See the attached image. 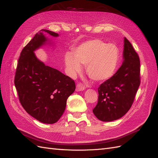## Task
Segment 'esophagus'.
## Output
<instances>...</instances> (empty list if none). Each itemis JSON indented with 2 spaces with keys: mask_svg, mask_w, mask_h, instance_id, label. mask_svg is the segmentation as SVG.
Returning a JSON list of instances; mask_svg holds the SVG:
<instances>
[{
  "mask_svg": "<svg viewBox=\"0 0 158 158\" xmlns=\"http://www.w3.org/2000/svg\"><path fill=\"white\" fill-rule=\"evenodd\" d=\"M85 89V85L83 83H79L77 85V87H76V91H83Z\"/></svg>",
  "mask_w": 158,
  "mask_h": 158,
  "instance_id": "obj_1",
  "label": "esophagus"
}]
</instances>
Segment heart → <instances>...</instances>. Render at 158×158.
<instances>
[{"mask_svg":"<svg viewBox=\"0 0 158 158\" xmlns=\"http://www.w3.org/2000/svg\"><path fill=\"white\" fill-rule=\"evenodd\" d=\"M120 60L118 48L113 44H106L100 40H92L81 44L67 52L65 64L70 75L81 71V64L86 65V72L90 78L102 81L110 78L115 73Z\"/></svg>","mask_w":158,"mask_h":158,"instance_id":"obj_1","label":"heart"}]
</instances>
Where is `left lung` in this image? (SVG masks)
I'll use <instances>...</instances> for the list:
<instances>
[{
    "mask_svg": "<svg viewBox=\"0 0 158 158\" xmlns=\"http://www.w3.org/2000/svg\"><path fill=\"white\" fill-rule=\"evenodd\" d=\"M123 58V64L116 73L98 88V102L93 112L101 121L115 120L127 113L140 84L139 56L126 38Z\"/></svg>",
    "mask_w": 158,
    "mask_h": 158,
    "instance_id": "1",
    "label": "left lung"
}]
</instances>
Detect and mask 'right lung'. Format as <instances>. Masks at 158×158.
Returning <instances> with one entry per match:
<instances>
[{
    "mask_svg": "<svg viewBox=\"0 0 158 158\" xmlns=\"http://www.w3.org/2000/svg\"><path fill=\"white\" fill-rule=\"evenodd\" d=\"M43 31L53 36L58 34L41 30L22 49L16 70L15 85L22 107L40 122L53 124L65 109L67 99L75 90L74 80L45 65L34 51L46 41Z\"/></svg>",
    "mask_w": 158,
    "mask_h": 158,
    "instance_id": "right-lung-1",
    "label": "right lung"
}]
</instances>
